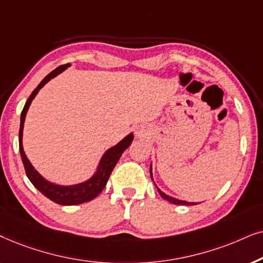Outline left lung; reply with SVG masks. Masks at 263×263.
I'll list each match as a JSON object with an SVG mask.
<instances>
[{
	"label": "left lung",
	"mask_w": 263,
	"mask_h": 263,
	"mask_svg": "<svg viewBox=\"0 0 263 263\" xmlns=\"http://www.w3.org/2000/svg\"><path fill=\"white\" fill-rule=\"evenodd\" d=\"M150 177H152L153 179V172H152V164H150ZM157 187V186H156ZM157 191H159V194L161 197H162L163 199H166V201H168L170 203H173V204H185V205H191V204H197V203H194V202H186V201H180V199H177L174 197H171V196H168L164 194V192H162L160 190L159 187H157Z\"/></svg>",
	"instance_id": "left-lung-1"
}]
</instances>
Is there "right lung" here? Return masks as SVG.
<instances>
[{
  "label": "right lung",
  "instance_id": "right-lung-1",
  "mask_svg": "<svg viewBox=\"0 0 263 263\" xmlns=\"http://www.w3.org/2000/svg\"><path fill=\"white\" fill-rule=\"evenodd\" d=\"M69 64L59 66L58 68L49 73L45 78L42 80L36 89L32 91L29 100L26 101L24 109L22 111V117H20V129H19V150L20 155H22V160L25 167L26 176L29 178L31 183L33 184V186L37 189L38 191L42 192L45 197L51 199L52 202L58 203L61 205H76V204H82V203L89 202L91 199L97 197L101 194V191L103 190L106 186L108 179H109L111 172H113L115 164L118 163L119 159L122 155V153L131 145L132 139H134V135L129 134L128 136L122 139L121 142H119L117 145L111 146L110 149H108L106 153L103 154L102 159H101L97 171L89 180L84 181V183L76 184V185H58L54 183H50L47 179H44L40 173L34 170V167L31 164L30 160L27 159L23 148V129H24V122H25L26 113L29 110V107L32 100L36 97L42 87L47 84L49 80L55 78L56 76L60 74L62 71H65L66 68L69 67Z\"/></svg>",
  "mask_w": 263,
  "mask_h": 263
}]
</instances>
